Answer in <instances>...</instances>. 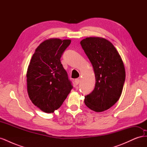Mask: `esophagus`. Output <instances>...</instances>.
Returning <instances> with one entry per match:
<instances>
[{
    "instance_id": "obj_1",
    "label": "esophagus",
    "mask_w": 147,
    "mask_h": 147,
    "mask_svg": "<svg viewBox=\"0 0 147 147\" xmlns=\"http://www.w3.org/2000/svg\"><path fill=\"white\" fill-rule=\"evenodd\" d=\"M75 84H78V83H79V82H80V79L79 78H77V79H75Z\"/></svg>"
}]
</instances>
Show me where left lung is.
<instances>
[{
  "mask_svg": "<svg viewBox=\"0 0 147 147\" xmlns=\"http://www.w3.org/2000/svg\"><path fill=\"white\" fill-rule=\"evenodd\" d=\"M80 44L94 69V90L84 97V104L96 112L108 110L119 100L125 81L121 57L113 44L101 37H87Z\"/></svg>",
  "mask_w": 147,
  "mask_h": 147,
  "instance_id": "1",
  "label": "left lung"
}]
</instances>
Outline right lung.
I'll return each mask as SVG.
<instances>
[{"mask_svg": "<svg viewBox=\"0 0 147 147\" xmlns=\"http://www.w3.org/2000/svg\"><path fill=\"white\" fill-rule=\"evenodd\" d=\"M70 43V40H46L36 48L28 66L29 97L45 113L58 109L73 88L60 60Z\"/></svg>", "mask_w": 147, "mask_h": 147, "instance_id": "right-lung-1", "label": "right lung"}]
</instances>
